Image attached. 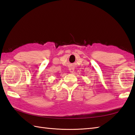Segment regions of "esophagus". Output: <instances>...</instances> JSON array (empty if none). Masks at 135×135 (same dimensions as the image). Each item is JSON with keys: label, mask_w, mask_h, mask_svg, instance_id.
<instances>
[{"label": "esophagus", "mask_w": 135, "mask_h": 135, "mask_svg": "<svg viewBox=\"0 0 135 135\" xmlns=\"http://www.w3.org/2000/svg\"><path fill=\"white\" fill-rule=\"evenodd\" d=\"M69 71L71 73H73L74 72V67H70Z\"/></svg>", "instance_id": "34e87169"}]
</instances>
